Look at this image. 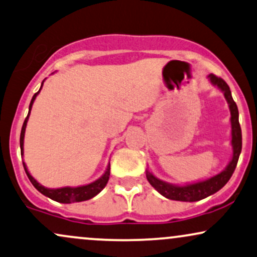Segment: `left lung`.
Wrapping results in <instances>:
<instances>
[{
	"mask_svg": "<svg viewBox=\"0 0 257 257\" xmlns=\"http://www.w3.org/2000/svg\"><path fill=\"white\" fill-rule=\"evenodd\" d=\"M208 81L211 82L212 85L217 87L221 93L224 94L227 104H229L230 109V122H231V147H232V156H231L230 162L227 166L221 170L220 173L216 175L208 177V179L200 180V181L188 182L185 185H175V183H170L163 180L158 179L155 176L153 172L149 168H147V179L149 183L154 187L156 191L163 195L164 198L170 199V200L176 201H199L201 199L207 198L214 193H217L219 189L223 188L226 185L230 177L232 176L235 172L237 162L242 151V131H240V126L238 121V108L237 104L232 99L231 90L226 82L221 78L217 77L213 74L207 76Z\"/></svg>",
	"mask_w": 257,
	"mask_h": 257,
	"instance_id": "8db88e82",
	"label": "left lung"
}]
</instances>
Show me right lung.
Returning <instances> with one entry per match:
<instances>
[{"instance_id": "obj_1", "label": "right lung", "mask_w": 257, "mask_h": 257, "mask_svg": "<svg viewBox=\"0 0 257 257\" xmlns=\"http://www.w3.org/2000/svg\"><path fill=\"white\" fill-rule=\"evenodd\" d=\"M45 80H46V78H45ZM45 80L41 82L40 89L33 95V97H32L30 107H28L27 118L25 119L24 125H22L21 135H20V149H21V157L22 158H24L25 132H26V126H27L28 118H30L32 106H33L34 101H36V97L38 96V94L40 93V90H41V88H43V84H44V82H45ZM22 164H24L25 172H26L28 179H30V181L32 182V185L36 187V188L41 193V194H44L45 196H47V198L52 199V200H55L57 202H62V204L81 202V201L89 200V199L94 198L95 195L99 194V193L102 191L104 187H106L107 182H108V179H109V174H110V163L108 162V164H107L106 170H104V173L102 174V175H101L97 180H95V181L88 183V185L77 186V187L66 186V187H61V188H47V187L41 185V183L38 182L37 180L31 175V173L28 172V168L26 166V163L22 162Z\"/></svg>"}]
</instances>
